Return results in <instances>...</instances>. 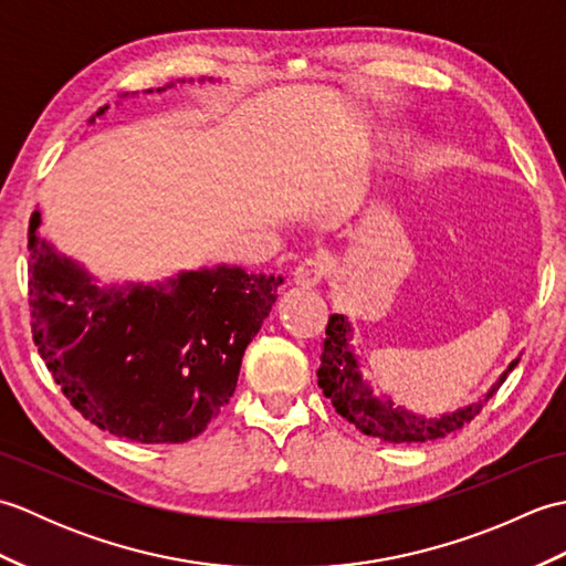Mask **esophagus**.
Listing matches in <instances>:
<instances>
[{
	"label": "esophagus",
	"mask_w": 566,
	"mask_h": 566,
	"mask_svg": "<svg viewBox=\"0 0 566 566\" xmlns=\"http://www.w3.org/2000/svg\"><path fill=\"white\" fill-rule=\"evenodd\" d=\"M326 272H328V262H326V258L321 255V252H316V255H308L296 264L294 282L302 284V286H316V284L323 282Z\"/></svg>",
	"instance_id": "34e87169"
}]
</instances>
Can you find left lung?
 Wrapping results in <instances>:
<instances>
[{
  "label": "left lung",
  "mask_w": 566,
  "mask_h": 566,
  "mask_svg": "<svg viewBox=\"0 0 566 566\" xmlns=\"http://www.w3.org/2000/svg\"><path fill=\"white\" fill-rule=\"evenodd\" d=\"M353 326L343 314H333L326 326V340H323L321 353V367H318V387L326 394V399L335 406L345 420L365 432L369 438H379L384 442H428L450 436V432L460 430L469 423L482 406L499 391V387L506 381L509 371L518 365L513 359L509 369L503 371L499 381L486 391L484 399L469 403L464 408H457L454 413H444L440 418H426L416 416L413 411H406L403 406H396L391 399H379L371 394L369 384L363 379L359 371L357 355L353 353Z\"/></svg>",
  "instance_id": "1"
}]
</instances>
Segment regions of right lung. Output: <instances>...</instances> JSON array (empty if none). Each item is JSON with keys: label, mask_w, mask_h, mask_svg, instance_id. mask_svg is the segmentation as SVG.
I'll use <instances>...</instances> for the list:
<instances>
[{"label": "right lung", "mask_w": 566, "mask_h": 566, "mask_svg": "<svg viewBox=\"0 0 566 566\" xmlns=\"http://www.w3.org/2000/svg\"><path fill=\"white\" fill-rule=\"evenodd\" d=\"M39 226L41 211H33L31 331L67 401L116 438H197L233 396L245 347L270 316L282 276L216 264L158 284L97 286L45 243Z\"/></svg>", "instance_id": "add662e5"}]
</instances>
